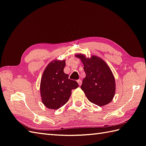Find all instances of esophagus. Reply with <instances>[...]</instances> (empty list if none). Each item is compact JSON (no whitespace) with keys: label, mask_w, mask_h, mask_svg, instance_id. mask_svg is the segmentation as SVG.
I'll use <instances>...</instances> for the list:
<instances>
[{"label":"esophagus","mask_w":146,"mask_h":146,"mask_svg":"<svg viewBox=\"0 0 146 146\" xmlns=\"http://www.w3.org/2000/svg\"><path fill=\"white\" fill-rule=\"evenodd\" d=\"M77 82H78V84H79V86H80V85H82V80H77Z\"/></svg>","instance_id":"obj_1"}]
</instances>
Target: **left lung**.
<instances>
[{
    "instance_id": "obj_1",
    "label": "left lung",
    "mask_w": 146,
    "mask_h": 146,
    "mask_svg": "<svg viewBox=\"0 0 146 146\" xmlns=\"http://www.w3.org/2000/svg\"><path fill=\"white\" fill-rule=\"evenodd\" d=\"M84 64L86 77L81 89L88 100L98 106L108 104L115 94V77L110 67L102 58L96 56L86 58L83 54H76Z\"/></svg>"
}]
</instances>
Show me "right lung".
Wrapping results in <instances>:
<instances>
[{
  "instance_id": "right-lung-1",
  "label": "right lung",
  "mask_w": 146,
  "mask_h": 146,
  "mask_svg": "<svg viewBox=\"0 0 146 146\" xmlns=\"http://www.w3.org/2000/svg\"><path fill=\"white\" fill-rule=\"evenodd\" d=\"M66 61L54 60L48 64L40 83V94L42 104L48 108L58 110L68 102L72 89L79 85L76 81L69 79L64 72Z\"/></svg>"
}]
</instances>
